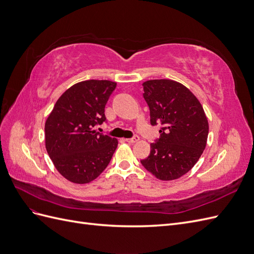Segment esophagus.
<instances>
[{"instance_id": "1", "label": "esophagus", "mask_w": 254, "mask_h": 254, "mask_svg": "<svg viewBox=\"0 0 254 254\" xmlns=\"http://www.w3.org/2000/svg\"><path fill=\"white\" fill-rule=\"evenodd\" d=\"M125 141L128 142V143H135V142L139 141V136L134 135V136H132V137H130V139H126Z\"/></svg>"}]
</instances>
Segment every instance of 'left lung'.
I'll use <instances>...</instances> for the list:
<instances>
[{
	"label": "left lung",
	"mask_w": 254,
	"mask_h": 254,
	"mask_svg": "<svg viewBox=\"0 0 254 254\" xmlns=\"http://www.w3.org/2000/svg\"><path fill=\"white\" fill-rule=\"evenodd\" d=\"M150 124L161 125L142 165L160 180L180 178L191 170L205 148L209 123L201 104L180 82L153 79L143 83Z\"/></svg>",
	"instance_id": "1"
}]
</instances>
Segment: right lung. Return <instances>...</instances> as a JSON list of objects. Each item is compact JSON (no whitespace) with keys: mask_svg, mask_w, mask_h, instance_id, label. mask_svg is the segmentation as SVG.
<instances>
[{"mask_svg":"<svg viewBox=\"0 0 254 254\" xmlns=\"http://www.w3.org/2000/svg\"><path fill=\"white\" fill-rule=\"evenodd\" d=\"M117 87L110 80H84L68 88L45 122V147L57 171L73 183L96 179L108 166L118 140L96 131Z\"/></svg>","mask_w":254,"mask_h":254,"instance_id":"obj_1","label":"right lung"}]
</instances>
